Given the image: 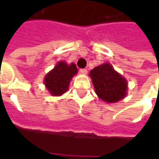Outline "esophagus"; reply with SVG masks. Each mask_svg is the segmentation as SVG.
I'll return each mask as SVG.
<instances>
[{
    "mask_svg": "<svg viewBox=\"0 0 159 159\" xmlns=\"http://www.w3.org/2000/svg\"><path fill=\"white\" fill-rule=\"evenodd\" d=\"M80 71L82 74H86V73L88 72V70H87V69H80Z\"/></svg>",
    "mask_w": 159,
    "mask_h": 159,
    "instance_id": "1",
    "label": "esophagus"
}]
</instances>
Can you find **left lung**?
Listing matches in <instances>:
<instances>
[{
  "label": "left lung",
  "instance_id": "left-lung-1",
  "mask_svg": "<svg viewBox=\"0 0 159 159\" xmlns=\"http://www.w3.org/2000/svg\"><path fill=\"white\" fill-rule=\"evenodd\" d=\"M95 93L107 102H116L126 95L127 83L110 64H103L90 71Z\"/></svg>",
  "mask_w": 159,
  "mask_h": 159
}]
</instances>
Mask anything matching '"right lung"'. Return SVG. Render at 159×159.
<instances>
[{"label": "right lung", "mask_w": 159, "mask_h": 159, "mask_svg": "<svg viewBox=\"0 0 159 159\" xmlns=\"http://www.w3.org/2000/svg\"><path fill=\"white\" fill-rule=\"evenodd\" d=\"M77 71L78 69L74 64L68 65L65 62H59L45 77L47 89L53 95H63L68 90L70 80Z\"/></svg>", "instance_id": "add662e5"}]
</instances>
